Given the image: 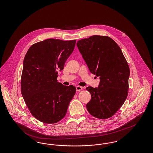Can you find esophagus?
<instances>
[{"label":"esophagus","instance_id":"34e87169","mask_svg":"<svg viewBox=\"0 0 153 153\" xmlns=\"http://www.w3.org/2000/svg\"><path fill=\"white\" fill-rule=\"evenodd\" d=\"M82 89V87H80V86H77L76 87V91H81Z\"/></svg>","mask_w":153,"mask_h":153}]
</instances>
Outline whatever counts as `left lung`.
Segmentation results:
<instances>
[{"label": "left lung", "instance_id": "left-lung-1", "mask_svg": "<svg viewBox=\"0 0 153 153\" xmlns=\"http://www.w3.org/2000/svg\"><path fill=\"white\" fill-rule=\"evenodd\" d=\"M77 46L89 71L100 78L97 88L88 87L91 99L86 105L93 117H112L125 102L130 68L117 44L109 36H93L79 40Z\"/></svg>", "mask_w": 153, "mask_h": 153}]
</instances>
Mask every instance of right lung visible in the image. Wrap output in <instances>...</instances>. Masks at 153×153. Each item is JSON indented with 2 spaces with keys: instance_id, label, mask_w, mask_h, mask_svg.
<instances>
[{
  "instance_id": "right-lung-1",
  "label": "right lung",
  "mask_w": 153,
  "mask_h": 153,
  "mask_svg": "<svg viewBox=\"0 0 153 153\" xmlns=\"http://www.w3.org/2000/svg\"><path fill=\"white\" fill-rule=\"evenodd\" d=\"M76 41L48 39L33 45L23 60L21 92L32 115L45 123L65 116L76 88L57 80L58 71L73 52Z\"/></svg>"
}]
</instances>
